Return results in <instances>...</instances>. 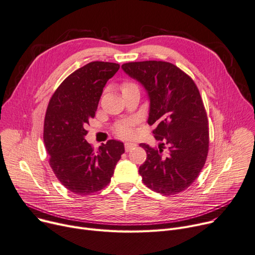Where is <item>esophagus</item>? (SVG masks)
I'll return each mask as SVG.
<instances>
[{"mask_svg":"<svg viewBox=\"0 0 255 255\" xmlns=\"http://www.w3.org/2000/svg\"><path fill=\"white\" fill-rule=\"evenodd\" d=\"M136 146V143H134V142H130V141H126L125 142V150L126 151H129V150H131L133 147H135Z\"/></svg>","mask_w":255,"mask_h":255,"instance_id":"34e87169","label":"esophagus"}]
</instances>
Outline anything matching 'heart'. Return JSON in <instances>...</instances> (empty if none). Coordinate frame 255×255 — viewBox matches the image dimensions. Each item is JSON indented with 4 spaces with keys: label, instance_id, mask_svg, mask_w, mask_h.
Here are the masks:
<instances>
[{
    "label": "heart",
    "instance_id": "heart-1",
    "mask_svg": "<svg viewBox=\"0 0 255 255\" xmlns=\"http://www.w3.org/2000/svg\"><path fill=\"white\" fill-rule=\"evenodd\" d=\"M134 84L132 83H124L122 85V91L126 90L127 88L133 86ZM132 125H133V121H125V122H122L120 124H118L117 127H116V132L121 135V136H130V135L133 133V128H132Z\"/></svg>",
    "mask_w": 255,
    "mask_h": 255
}]
</instances>
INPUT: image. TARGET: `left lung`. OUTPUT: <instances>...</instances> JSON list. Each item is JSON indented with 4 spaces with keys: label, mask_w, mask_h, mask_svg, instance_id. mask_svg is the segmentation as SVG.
I'll list each match as a JSON object with an SVG mask.
<instances>
[{
    "label": "left lung",
    "mask_w": 255,
    "mask_h": 255,
    "mask_svg": "<svg viewBox=\"0 0 255 255\" xmlns=\"http://www.w3.org/2000/svg\"><path fill=\"white\" fill-rule=\"evenodd\" d=\"M122 69L144 87L147 123L156 125L152 133L162 141L159 149L139 144L147 156L139 167L142 181L162 195L179 194L196 180L208 155V120L200 92L192 78L170 62H128Z\"/></svg>",
    "instance_id": "obj_1"
}]
</instances>
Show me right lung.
<instances>
[{
  "label": "right lung",
  "mask_w": 255,
  "mask_h": 255,
  "mask_svg": "<svg viewBox=\"0 0 255 255\" xmlns=\"http://www.w3.org/2000/svg\"><path fill=\"white\" fill-rule=\"evenodd\" d=\"M119 69L114 62H89L67 77L49 101L44 122L49 164L74 194L89 195L106 188L125 151L124 143L115 139L97 150L85 139V127L95 116L107 82Z\"/></svg>",
  "instance_id": "right-lung-1"
}]
</instances>
